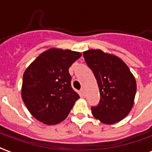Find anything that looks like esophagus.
<instances>
[{
    "instance_id": "1",
    "label": "esophagus",
    "mask_w": 152,
    "mask_h": 152,
    "mask_svg": "<svg viewBox=\"0 0 152 152\" xmlns=\"http://www.w3.org/2000/svg\"><path fill=\"white\" fill-rule=\"evenodd\" d=\"M80 95H81V96H83V97H85V92H84L83 89L80 90Z\"/></svg>"
}]
</instances>
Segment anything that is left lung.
<instances>
[{
  "label": "left lung",
  "mask_w": 152,
  "mask_h": 152,
  "mask_svg": "<svg viewBox=\"0 0 152 152\" xmlns=\"http://www.w3.org/2000/svg\"><path fill=\"white\" fill-rule=\"evenodd\" d=\"M85 61L98 83L100 99L91 107L96 119L104 124L123 120L134 104L137 85L128 66L118 56L91 49L83 53Z\"/></svg>",
  "instance_id": "8db88e82"
}]
</instances>
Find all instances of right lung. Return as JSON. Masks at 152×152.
Returning <instances> with one entry per match:
<instances>
[{
    "label": "right lung",
    "mask_w": 152,
    "mask_h": 152,
    "mask_svg": "<svg viewBox=\"0 0 152 152\" xmlns=\"http://www.w3.org/2000/svg\"><path fill=\"white\" fill-rule=\"evenodd\" d=\"M81 56L78 52L50 48L25 70L22 98L35 119L50 126L67 117L79 99L71 87L69 68Z\"/></svg>",
    "instance_id": "right-lung-1"
}]
</instances>
